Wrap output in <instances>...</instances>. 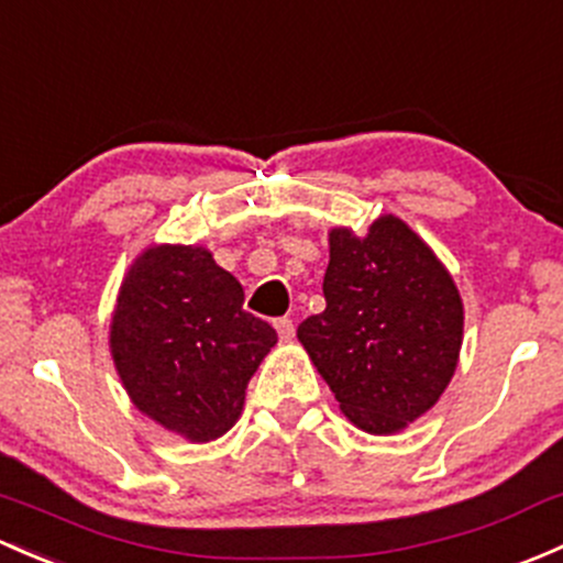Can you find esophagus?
<instances>
[{
  "label": "esophagus",
  "instance_id": "34e87169",
  "mask_svg": "<svg viewBox=\"0 0 563 563\" xmlns=\"http://www.w3.org/2000/svg\"><path fill=\"white\" fill-rule=\"evenodd\" d=\"M275 329H277V336H280V342H291L294 340V321H291V318H277Z\"/></svg>",
  "mask_w": 563,
  "mask_h": 563
}]
</instances>
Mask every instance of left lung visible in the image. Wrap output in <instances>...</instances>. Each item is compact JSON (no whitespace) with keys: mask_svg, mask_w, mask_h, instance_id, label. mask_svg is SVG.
<instances>
[{"mask_svg":"<svg viewBox=\"0 0 563 563\" xmlns=\"http://www.w3.org/2000/svg\"><path fill=\"white\" fill-rule=\"evenodd\" d=\"M323 297L297 336L351 423L396 434L429 412L464 340V305L434 251L396 216L366 236L331 229Z\"/></svg>","mask_w":563,"mask_h":563,"instance_id":"8db88e82","label":"left lung"}]
</instances>
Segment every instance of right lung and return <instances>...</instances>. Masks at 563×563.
Here are the masks:
<instances>
[{
    "label": "right lung",
    "mask_w": 563,
    "mask_h": 563,
    "mask_svg": "<svg viewBox=\"0 0 563 563\" xmlns=\"http://www.w3.org/2000/svg\"><path fill=\"white\" fill-rule=\"evenodd\" d=\"M240 280L207 247L153 245L129 266L110 353L134 407L191 442L227 434L277 334L242 310Z\"/></svg>",
    "instance_id": "obj_1"
}]
</instances>
